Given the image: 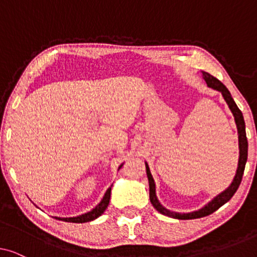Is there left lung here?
I'll return each mask as SVG.
<instances>
[{
    "instance_id": "1",
    "label": "left lung",
    "mask_w": 257,
    "mask_h": 257,
    "mask_svg": "<svg viewBox=\"0 0 257 257\" xmlns=\"http://www.w3.org/2000/svg\"><path fill=\"white\" fill-rule=\"evenodd\" d=\"M202 76H203V79L206 80L207 85H208L209 87H212V89H214V90L220 91V92L222 93L224 100H226V103L228 104V106H229V108H230L231 113H233V115H234L235 122H236V126H237L240 158H238L236 174H235L234 180L230 184L229 187H228L226 191H223L222 193H221V194L217 195L216 198H214L212 201H210L208 205H206L205 207H203V208L196 210V212L186 213V214L171 212V210L165 208L163 205H160L159 200L157 199V195H156V184H154L152 174H151V172H150L149 165H147V163H145L146 174H147V178H149V184H150L151 203H152L154 208H156L159 213L164 214V215L170 216V217H174V219H179V220H191V219H199V217L207 216V215H209V214H212L215 212V210L219 209L221 206L224 205V203L229 201V200L233 198V195L235 194V192L237 191L238 186H240V184H241L242 177H243L245 163H247V158H248V142H247V136H245V125H244V119H243V115H242V112L240 111V108L237 107V105L235 104V101L233 98H231V94L229 91H228L227 87L224 86L219 79L205 71H202Z\"/></svg>"
}]
</instances>
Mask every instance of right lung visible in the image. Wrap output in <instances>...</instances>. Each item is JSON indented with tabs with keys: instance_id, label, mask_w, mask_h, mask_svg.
Listing matches in <instances>:
<instances>
[{
	"instance_id": "obj_1",
	"label": "right lung",
	"mask_w": 257,
	"mask_h": 257,
	"mask_svg": "<svg viewBox=\"0 0 257 257\" xmlns=\"http://www.w3.org/2000/svg\"><path fill=\"white\" fill-rule=\"evenodd\" d=\"M121 166L122 165H120V167L119 168H121ZM111 187H108L106 193H105L103 200H101V201L96 206V208H93L91 212L85 213L83 214V215H79L76 217H55V219L65 221V222H73V223H84V222H89V221L97 219V217L100 216L101 214L105 212V209L107 208L108 202H110V198H111Z\"/></svg>"
}]
</instances>
